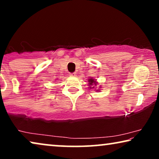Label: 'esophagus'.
Masks as SVG:
<instances>
[{
	"label": "esophagus",
	"instance_id": "esophagus-1",
	"mask_svg": "<svg viewBox=\"0 0 159 159\" xmlns=\"http://www.w3.org/2000/svg\"><path fill=\"white\" fill-rule=\"evenodd\" d=\"M69 75H70L71 77H75V76H76V73H75V72L70 73V74H69Z\"/></svg>",
	"mask_w": 159,
	"mask_h": 159
}]
</instances>
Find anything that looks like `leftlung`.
<instances>
[{"label":"left lung","instance_id":"1","mask_svg":"<svg viewBox=\"0 0 159 159\" xmlns=\"http://www.w3.org/2000/svg\"><path fill=\"white\" fill-rule=\"evenodd\" d=\"M88 82H89V88H94V87H95L97 85L98 82H96V80L93 79V78H90V79L88 80Z\"/></svg>","mask_w":159,"mask_h":159}]
</instances>
